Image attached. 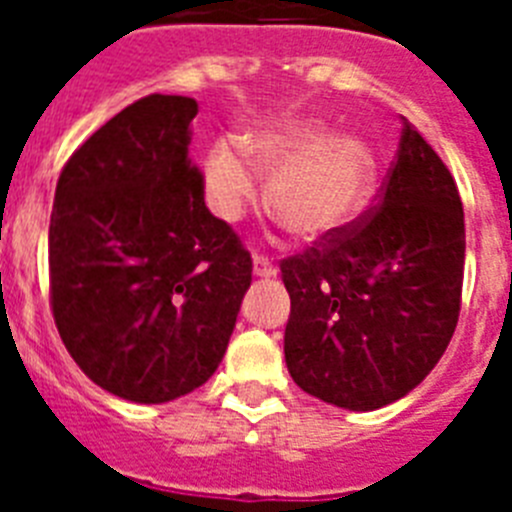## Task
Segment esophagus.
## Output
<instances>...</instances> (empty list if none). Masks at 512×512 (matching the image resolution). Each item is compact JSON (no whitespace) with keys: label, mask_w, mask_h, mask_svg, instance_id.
I'll return each instance as SVG.
<instances>
[{"label":"esophagus","mask_w":512,"mask_h":512,"mask_svg":"<svg viewBox=\"0 0 512 512\" xmlns=\"http://www.w3.org/2000/svg\"><path fill=\"white\" fill-rule=\"evenodd\" d=\"M253 274H256V277H277V266L271 264L269 259H266V256H261V253H256V256H253Z\"/></svg>","instance_id":"esophagus-1"}]
</instances>
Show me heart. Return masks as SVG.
<instances>
[{
    "instance_id": "b5f03b06",
    "label": "heart",
    "mask_w": 512,
    "mask_h": 512,
    "mask_svg": "<svg viewBox=\"0 0 512 512\" xmlns=\"http://www.w3.org/2000/svg\"><path fill=\"white\" fill-rule=\"evenodd\" d=\"M212 148L202 166L207 200L238 220L256 200V171L271 176L269 207L305 241H328L359 220L377 187V153L359 135L333 133L318 117H282Z\"/></svg>"
}]
</instances>
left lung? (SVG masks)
<instances>
[{
	"label": "left lung",
	"instance_id": "left-lung-1",
	"mask_svg": "<svg viewBox=\"0 0 512 512\" xmlns=\"http://www.w3.org/2000/svg\"><path fill=\"white\" fill-rule=\"evenodd\" d=\"M464 248L454 176L402 117L379 205L282 261L292 300L284 359L297 387L356 413L415 390L454 336Z\"/></svg>",
	"mask_w": 512,
	"mask_h": 512
}]
</instances>
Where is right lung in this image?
<instances>
[{
	"mask_svg": "<svg viewBox=\"0 0 512 512\" xmlns=\"http://www.w3.org/2000/svg\"><path fill=\"white\" fill-rule=\"evenodd\" d=\"M197 102L151 94L63 166L48 230L51 307L94 384L143 405L202 387L233 336L251 253L189 164Z\"/></svg>",
	"mask_w": 512,
	"mask_h": 512,
	"instance_id": "obj_1",
	"label": "right lung"
}]
</instances>
